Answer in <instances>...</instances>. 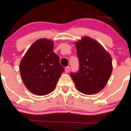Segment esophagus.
<instances>
[{"instance_id": "1", "label": "esophagus", "mask_w": 131, "mask_h": 131, "mask_svg": "<svg viewBox=\"0 0 131 131\" xmlns=\"http://www.w3.org/2000/svg\"><path fill=\"white\" fill-rule=\"evenodd\" d=\"M70 67H67L65 68V69H64V71H65V72L67 73H68V72L70 71Z\"/></svg>"}]
</instances>
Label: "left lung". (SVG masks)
Wrapping results in <instances>:
<instances>
[{
  "label": "left lung",
  "mask_w": 131,
  "mask_h": 131,
  "mask_svg": "<svg viewBox=\"0 0 131 131\" xmlns=\"http://www.w3.org/2000/svg\"><path fill=\"white\" fill-rule=\"evenodd\" d=\"M75 45L79 70L77 73H71V77L81 93L97 94L105 88L112 74L111 55L98 42L89 37H82Z\"/></svg>",
  "instance_id": "left-lung-1"
}]
</instances>
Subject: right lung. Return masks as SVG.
<instances>
[{
    "label": "right lung",
    "instance_id": "right-lung-1",
    "mask_svg": "<svg viewBox=\"0 0 131 131\" xmlns=\"http://www.w3.org/2000/svg\"><path fill=\"white\" fill-rule=\"evenodd\" d=\"M24 84L37 95H46L55 88L64 71L59 57L53 52V42L40 39L28 49L19 64Z\"/></svg>",
    "mask_w": 131,
    "mask_h": 131
}]
</instances>
